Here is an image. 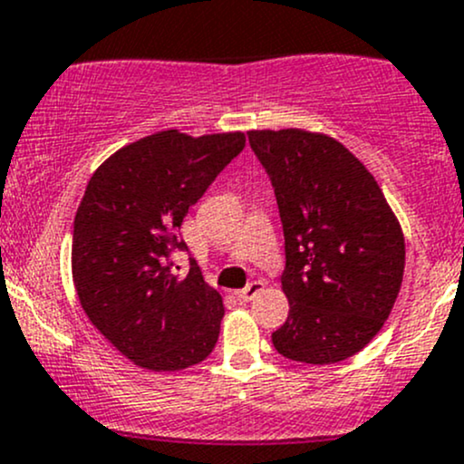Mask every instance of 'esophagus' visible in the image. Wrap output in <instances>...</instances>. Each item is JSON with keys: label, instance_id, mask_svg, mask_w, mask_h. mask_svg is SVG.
Returning a JSON list of instances; mask_svg holds the SVG:
<instances>
[{"label": "esophagus", "instance_id": "esophagus-1", "mask_svg": "<svg viewBox=\"0 0 464 464\" xmlns=\"http://www.w3.org/2000/svg\"><path fill=\"white\" fill-rule=\"evenodd\" d=\"M264 288H266V284H264V281H252V284H247L246 288H243V290H238V293H237V297L241 299V302H252V299H255L256 295H259V293H264Z\"/></svg>", "mask_w": 464, "mask_h": 464}]
</instances>
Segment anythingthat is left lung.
<instances>
[{"label": "left lung", "instance_id": "1", "mask_svg": "<svg viewBox=\"0 0 464 464\" xmlns=\"http://www.w3.org/2000/svg\"><path fill=\"white\" fill-rule=\"evenodd\" d=\"M279 205L285 238L281 290L290 313L276 353L337 364L382 331L404 276V234L364 162L326 133L247 131Z\"/></svg>", "mask_w": 464, "mask_h": 464}]
</instances>
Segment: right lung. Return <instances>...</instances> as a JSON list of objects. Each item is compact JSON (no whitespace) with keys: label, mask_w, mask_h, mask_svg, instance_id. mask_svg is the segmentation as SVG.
Returning <instances> with one entry per match:
<instances>
[{"label":"right lung","mask_w":464,"mask_h":464,"mask_svg":"<svg viewBox=\"0 0 464 464\" xmlns=\"http://www.w3.org/2000/svg\"><path fill=\"white\" fill-rule=\"evenodd\" d=\"M246 147V133H151L109 156L91 176L73 223L71 270L95 328L127 360L171 373L214 351L226 314L197 261L188 275L169 264L188 250L176 237L185 214Z\"/></svg>","instance_id":"add662e5"}]
</instances>
